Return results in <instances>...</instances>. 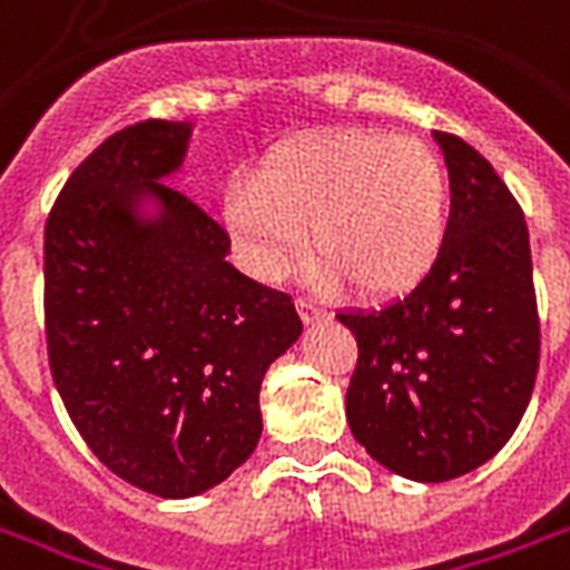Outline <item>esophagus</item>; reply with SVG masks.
Masks as SVG:
<instances>
[{"label": "esophagus", "instance_id": "esophagus-1", "mask_svg": "<svg viewBox=\"0 0 570 570\" xmlns=\"http://www.w3.org/2000/svg\"><path fill=\"white\" fill-rule=\"evenodd\" d=\"M295 307H298V314H302L304 323H314V320L323 316V311H320L314 302H307V298H295Z\"/></svg>", "mask_w": 570, "mask_h": 570}]
</instances>
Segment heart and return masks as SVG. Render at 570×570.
<instances>
[{"mask_svg": "<svg viewBox=\"0 0 570 570\" xmlns=\"http://www.w3.org/2000/svg\"><path fill=\"white\" fill-rule=\"evenodd\" d=\"M451 185L428 142L346 128L277 146L224 197V217L254 275L277 281L304 254L316 277L355 293H403L428 275L449 236Z\"/></svg>", "mask_w": 570, "mask_h": 570, "instance_id": "heart-1", "label": "heart"}]
</instances>
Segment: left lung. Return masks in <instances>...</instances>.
<instances>
[{"label": "left lung", "instance_id": "obj_1", "mask_svg": "<svg viewBox=\"0 0 570 570\" xmlns=\"http://www.w3.org/2000/svg\"><path fill=\"white\" fill-rule=\"evenodd\" d=\"M433 137L451 179L440 259L410 295L337 314L358 343L346 389L353 436L424 484L466 475L511 440L541 355L523 208L466 140Z\"/></svg>", "mask_w": 570, "mask_h": 570}]
</instances>
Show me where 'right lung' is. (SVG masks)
I'll return each mask as SVG.
<instances>
[{"label":"right lung","mask_w":570,"mask_h":570,"mask_svg":"<svg viewBox=\"0 0 570 570\" xmlns=\"http://www.w3.org/2000/svg\"><path fill=\"white\" fill-rule=\"evenodd\" d=\"M190 121L112 134L43 227L50 371L73 428L134 488L188 499L254 454L268 364L302 334L293 298L229 266L215 217L164 185Z\"/></svg>","instance_id":"1"}]
</instances>
